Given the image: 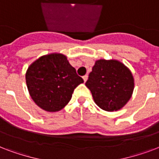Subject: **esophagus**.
Wrapping results in <instances>:
<instances>
[{
    "mask_svg": "<svg viewBox=\"0 0 159 159\" xmlns=\"http://www.w3.org/2000/svg\"><path fill=\"white\" fill-rule=\"evenodd\" d=\"M82 78H83V80H84V82H87V78H88V76H87V75H85V76H83V77H82Z\"/></svg>",
    "mask_w": 159,
    "mask_h": 159,
    "instance_id": "34e87169",
    "label": "esophagus"
}]
</instances>
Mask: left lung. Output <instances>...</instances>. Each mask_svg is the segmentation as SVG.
<instances>
[{"label": "left lung", "instance_id": "8db88e82", "mask_svg": "<svg viewBox=\"0 0 159 159\" xmlns=\"http://www.w3.org/2000/svg\"><path fill=\"white\" fill-rule=\"evenodd\" d=\"M86 86L95 102L106 111L120 110L130 99L134 78L130 71L116 60H97Z\"/></svg>", "mask_w": 159, "mask_h": 159}]
</instances>
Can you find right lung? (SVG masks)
<instances>
[{
  "label": "right lung",
  "mask_w": 159,
  "mask_h": 159,
  "mask_svg": "<svg viewBox=\"0 0 159 159\" xmlns=\"http://www.w3.org/2000/svg\"><path fill=\"white\" fill-rule=\"evenodd\" d=\"M25 79L31 98L49 112L62 110L71 100L75 88L83 82L67 57L61 53L45 55L36 60L29 67Z\"/></svg>",
  "instance_id": "obj_1"
}]
</instances>
